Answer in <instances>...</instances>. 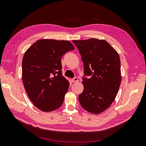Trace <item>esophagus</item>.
<instances>
[{
	"instance_id": "obj_1",
	"label": "esophagus",
	"mask_w": 146,
	"mask_h": 146,
	"mask_svg": "<svg viewBox=\"0 0 146 146\" xmlns=\"http://www.w3.org/2000/svg\"><path fill=\"white\" fill-rule=\"evenodd\" d=\"M72 82L73 83H75V82H77L78 81V78L77 77H74V78H72L71 80Z\"/></svg>"
}]
</instances>
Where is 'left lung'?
Returning <instances> with one entry per match:
<instances>
[{"mask_svg":"<svg viewBox=\"0 0 146 146\" xmlns=\"http://www.w3.org/2000/svg\"><path fill=\"white\" fill-rule=\"evenodd\" d=\"M82 56L84 73L83 91L78 96L83 108L98 114L115 99L121 83V61L117 51L104 39L73 40Z\"/></svg>","mask_w":146,"mask_h":146,"instance_id":"1","label":"left lung"}]
</instances>
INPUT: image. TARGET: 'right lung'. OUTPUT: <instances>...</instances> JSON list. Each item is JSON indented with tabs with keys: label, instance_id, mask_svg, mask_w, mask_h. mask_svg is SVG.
I'll list each match as a JSON object with an SVG mask.
<instances>
[{
	"label": "right lung",
	"instance_id": "add662e5",
	"mask_svg": "<svg viewBox=\"0 0 146 146\" xmlns=\"http://www.w3.org/2000/svg\"><path fill=\"white\" fill-rule=\"evenodd\" d=\"M74 49L69 41L39 39L25 51L22 78L33 105L44 112L59 108L67 93L69 82L62 76L61 57Z\"/></svg>",
	"mask_w": 146,
	"mask_h": 146
}]
</instances>
